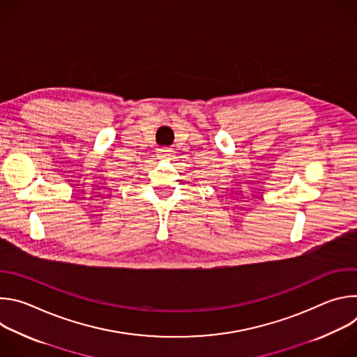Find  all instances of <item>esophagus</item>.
Segmentation results:
<instances>
[{
    "label": "esophagus",
    "instance_id": "esophagus-1",
    "mask_svg": "<svg viewBox=\"0 0 357 357\" xmlns=\"http://www.w3.org/2000/svg\"><path fill=\"white\" fill-rule=\"evenodd\" d=\"M172 157H174L172 149H169V148H162V149L158 151V158H160V160L169 161V160H172Z\"/></svg>",
    "mask_w": 357,
    "mask_h": 357
}]
</instances>
